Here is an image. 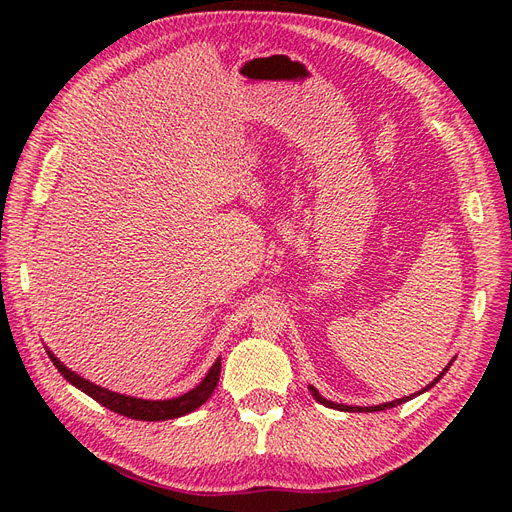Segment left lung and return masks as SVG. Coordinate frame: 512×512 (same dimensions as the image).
Instances as JSON below:
<instances>
[{"mask_svg":"<svg viewBox=\"0 0 512 512\" xmlns=\"http://www.w3.org/2000/svg\"><path fill=\"white\" fill-rule=\"evenodd\" d=\"M455 361V359H453ZM453 361L451 363H448L442 371H440V376L438 378H433L427 386H425V389H421V391H416L414 395H421V393H425V391H429L431 389V386L433 384H436L444 374H446V371H448V367H451L453 365ZM307 389H309V393H312L314 395V399L316 401H320V404L322 406H327V408H335V410H342V412H380V410H389V408H395V406H399V404H404V401H408L410 397H414V395H410V397H401V399H395V401H386V404H380V406H346V404H335V401H329V399H324L320 393H318V389H316V386H312V384H309L307 386Z\"/></svg>","mask_w":512,"mask_h":512,"instance_id":"left-lung-1","label":"left lung"}]
</instances>
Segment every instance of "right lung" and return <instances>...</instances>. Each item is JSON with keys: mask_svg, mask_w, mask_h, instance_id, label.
I'll return each mask as SVG.
<instances>
[{"mask_svg": "<svg viewBox=\"0 0 512 512\" xmlns=\"http://www.w3.org/2000/svg\"><path fill=\"white\" fill-rule=\"evenodd\" d=\"M46 354H49V359L53 361L59 374L64 376L72 386H76V389L83 391L91 399H96L104 408L113 410L121 416L136 418V421H170V418H179L194 412L213 395L215 386H218V380H220V369H222L220 356H218V361L209 367L207 376L200 380L192 391L173 399H143V397H130V395L108 391L104 386L89 382L83 376L76 374V371L68 369L49 348H46Z\"/></svg>", "mask_w": 512, "mask_h": 512, "instance_id": "1", "label": "right lung"}]
</instances>
